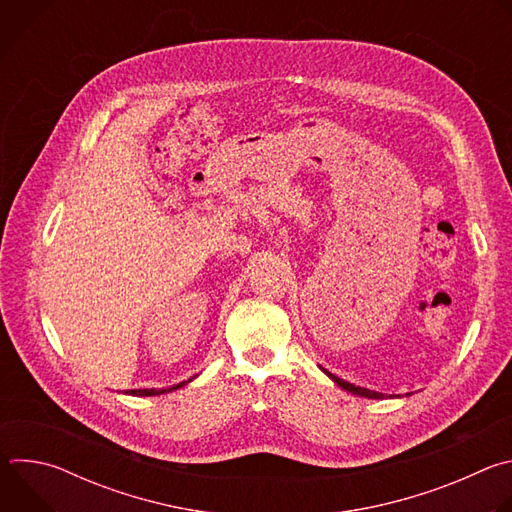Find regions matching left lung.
Returning a JSON list of instances; mask_svg holds the SVG:
<instances>
[{
  "instance_id": "8db88e82",
  "label": "left lung",
  "mask_w": 512,
  "mask_h": 512,
  "mask_svg": "<svg viewBox=\"0 0 512 512\" xmlns=\"http://www.w3.org/2000/svg\"><path fill=\"white\" fill-rule=\"evenodd\" d=\"M322 369V367H320ZM340 389H344V391H348V393H352V395H358V397H364V399H385L387 395L385 393H379V391H371V389H364V387H356V385H352V383H348V381H344V379H338L336 375H332L330 371H326V369H322ZM411 393H405V397H409ZM391 399H399L401 395H389Z\"/></svg>"
}]
</instances>
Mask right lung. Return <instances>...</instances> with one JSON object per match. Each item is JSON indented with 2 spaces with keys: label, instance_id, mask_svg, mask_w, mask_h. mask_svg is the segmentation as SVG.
Segmentation results:
<instances>
[{
  "label": "right lung",
  "instance_id": "right-lung-1",
  "mask_svg": "<svg viewBox=\"0 0 512 512\" xmlns=\"http://www.w3.org/2000/svg\"><path fill=\"white\" fill-rule=\"evenodd\" d=\"M192 379H194V377H192ZM192 379L182 381V383H178V385H174V387H168V389H131V391H125V395H135V397H154V395H164V393H172V391H176V389H180V387L188 385Z\"/></svg>",
  "mask_w": 512,
  "mask_h": 512
}]
</instances>
